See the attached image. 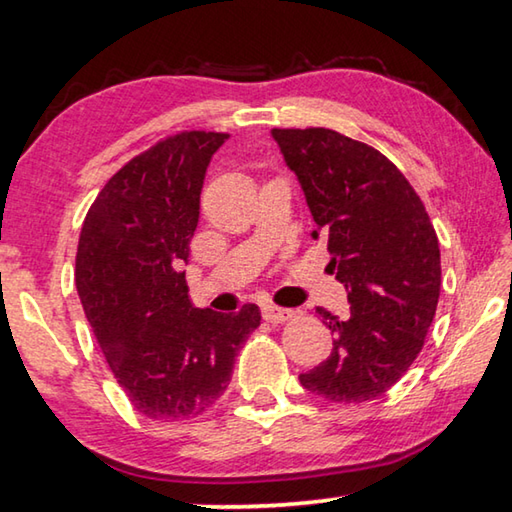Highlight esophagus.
I'll return each mask as SVG.
<instances>
[{
  "instance_id": "34e87169",
  "label": "esophagus",
  "mask_w": 512,
  "mask_h": 512,
  "mask_svg": "<svg viewBox=\"0 0 512 512\" xmlns=\"http://www.w3.org/2000/svg\"><path fill=\"white\" fill-rule=\"evenodd\" d=\"M262 316H264V320H268V323H284V320L293 318V311L275 307V305H266L262 309Z\"/></svg>"
}]
</instances>
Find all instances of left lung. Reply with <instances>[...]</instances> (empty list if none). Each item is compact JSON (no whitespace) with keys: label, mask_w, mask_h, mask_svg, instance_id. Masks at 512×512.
I'll use <instances>...</instances> for the list:
<instances>
[{"label":"left lung","mask_w":512,"mask_h":512,"mask_svg":"<svg viewBox=\"0 0 512 512\" xmlns=\"http://www.w3.org/2000/svg\"><path fill=\"white\" fill-rule=\"evenodd\" d=\"M348 289L350 316L316 309L332 354L300 384L334 404H361L402 379L427 339L440 298V248L409 180L372 146L329 128H273Z\"/></svg>","instance_id":"left-lung-1"}]
</instances>
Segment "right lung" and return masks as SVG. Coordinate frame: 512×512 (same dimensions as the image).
<instances>
[{
    "label": "right lung",
    "mask_w": 512,
    "mask_h": 512,
    "mask_svg": "<svg viewBox=\"0 0 512 512\" xmlns=\"http://www.w3.org/2000/svg\"><path fill=\"white\" fill-rule=\"evenodd\" d=\"M228 133L180 131L112 176L85 214L76 289L112 377L151 420L196 418L230 384L259 327L257 305L214 314L189 300V257L205 169Z\"/></svg>",
    "instance_id": "add662e5"
}]
</instances>
